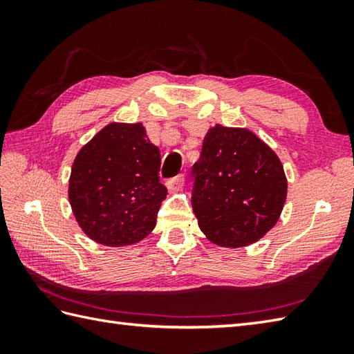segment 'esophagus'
Returning a JSON list of instances; mask_svg holds the SVG:
<instances>
[{"mask_svg": "<svg viewBox=\"0 0 354 354\" xmlns=\"http://www.w3.org/2000/svg\"><path fill=\"white\" fill-rule=\"evenodd\" d=\"M184 184H185V176L184 175H178L175 178H170V179H167V183H165V185H167V189L170 192L181 190Z\"/></svg>", "mask_w": 354, "mask_h": 354, "instance_id": "obj_1", "label": "esophagus"}]
</instances>
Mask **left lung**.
<instances>
[{"mask_svg": "<svg viewBox=\"0 0 354 354\" xmlns=\"http://www.w3.org/2000/svg\"><path fill=\"white\" fill-rule=\"evenodd\" d=\"M281 161L246 129L216 124L192 167V207L212 242L239 248L277 223L286 201Z\"/></svg>", "mask_w": 354, "mask_h": 354, "instance_id": "obj_1", "label": "left lung"}]
</instances>
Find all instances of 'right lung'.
Returning a JSON list of instances; mask_svg holds the SVG:
<instances>
[{"label":"right lung","mask_w":354,"mask_h":354,"mask_svg":"<svg viewBox=\"0 0 354 354\" xmlns=\"http://www.w3.org/2000/svg\"><path fill=\"white\" fill-rule=\"evenodd\" d=\"M160 167V149L141 123H112L97 133L77 153L70 178V204L85 234L108 246L145 239L167 194Z\"/></svg>","instance_id":"add662e5"}]
</instances>
